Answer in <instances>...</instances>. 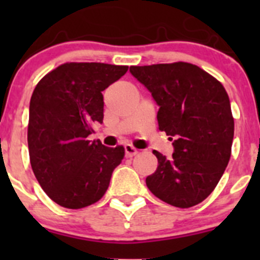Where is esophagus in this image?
<instances>
[{"mask_svg":"<svg viewBox=\"0 0 260 260\" xmlns=\"http://www.w3.org/2000/svg\"><path fill=\"white\" fill-rule=\"evenodd\" d=\"M124 149H125V157H127V158H131V157L136 156V154L138 153V149L136 148V147H133L132 145H125Z\"/></svg>","mask_w":260,"mask_h":260,"instance_id":"obj_1","label":"esophagus"}]
</instances>
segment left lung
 Here are the masks:
<instances>
[{
    "label": "left lung",
    "instance_id": "1",
    "mask_svg": "<svg viewBox=\"0 0 260 260\" xmlns=\"http://www.w3.org/2000/svg\"><path fill=\"white\" fill-rule=\"evenodd\" d=\"M133 77L158 104V129L174 141L166 158L153 151L158 166L146 183L159 200L186 209L205 200L221 179L232 154L234 118L219 80L190 62L131 67Z\"/></svg>",
    "mask_w": 260,
    "mask_h": 260
}]
</instances>
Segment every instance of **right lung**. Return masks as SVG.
<instances>
[{"label": "right lung", "mask_w": 260, "mask_h": 260, "mask_svg": "<svg viewBox=\"0 0 260 260\" xmlns=\"http://www.w3.org/2000/svg\"><path fill=\"white\" fill-rule=\"evenodd\" d=\"M128 67L65 62L48 73L30 101V164L46 195L57 205L81 209L103 198L124 147L90 142L93 125L103 123L102 91Z\"/></svg>", "instance_id": "1"}]
</instances>
